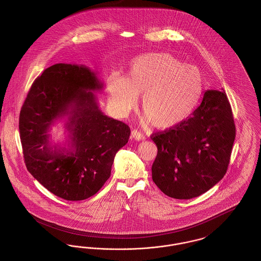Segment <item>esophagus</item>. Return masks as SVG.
<instances>
[{
  "label": "esophagus",
  "mask_w": 261,
  "mask_h": 261,
  "mask_svg": "<svg viewBox=\"0 0 261 261\" xmlns=\"http://www.w3.org/2000/svg\"><path fill=\"white\" fill-rule=\"evenodd\" d=\"M131 138L135 139L136 141H143V140H145V136L142 133H140L138 130H133L131 132Z\"/></svg>",
  "instance_id": "1"
}]
</instances>
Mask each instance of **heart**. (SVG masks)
Returning <instances> with one entry per match:
<instances>
[{
	"label": "heart",
	"mask_w": 261,
	"mask_h": 261,
	"mask_svg": "<svg viewBox=\"0 0 261 261\" xmlns=\"http://www.w3.org/2000/svg\"><path fill=\"white\" fill-rule=\"evenodd\" d=\"M112 107L131 112L142 97V112L150 125L168 130L195 112L203 92L202 75L167 53H148L130 63L126 77L112 74L107 83Z\"/></svg>",
	"instance_id": "b5f03b06"
}]
</instances>
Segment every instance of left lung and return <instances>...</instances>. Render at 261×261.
I'll return each mask as SVG.
<instances>
[{"label":"left lung","mask_w":261,"mask_h":261,"mask_svg":"<svg viewBox=\"0 0 261 261\" xmlns=\"http://www.w3.org/2000/svg\"><path fill=\"white\" fill-rule=\"evenodd\" d=\"M235 136L226 93L205 91L186 121L150 137L158 147L151 166L153 182L173 199L199 197L223 178Z\"/></svg>","instance_id":"left-lung-1"}]
</instances>
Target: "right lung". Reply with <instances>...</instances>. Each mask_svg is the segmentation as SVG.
<instances>
[{
  "mask_svg": "<svg viewBox=\"0 0 261 261\" xmlns=\"http://www.w3.org/2000/svg\"><path fill=\"white\" fill-rule=\"evenodd\" d=\"M103 83L85 65L57 63L34 81L19 114L28 171L50 193L66 200L94 196L110 178L116 152L130 128L100 111L94 92ZM62 118L68 148L50 142V127Z\"/></svg>",
  "mask_w": 261,
  "mask_h": 261,
  "instance_id": "right-lung-1",
  "label": "right lung"
}]
</instances>
